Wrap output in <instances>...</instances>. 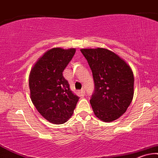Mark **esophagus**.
Returning <instances> with one entry per match:
<instances>
[{"label": "esophagus", "instance_id": "obj_1", "mask_svg": "<svg viewBox=\"0 0 158 158\" xmlns=\"http://www.w3.org/2000/svg\"><path fill=\"white\" fill-rule=\"evenodd\" d=\"M79 92H80V93L82 94V95H85V89H81V90L79 91Z\"/></svg>", "mask_w": 158, "mask_h": 158}]
</instances>
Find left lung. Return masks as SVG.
Here are the masks:
<instances>
[{
	"instance_id": "obj_1",
	"label": "left lung",
	"mask_w": 158,
	"mask_h": 158,
	"mask_svg": "<svg viewBox=\"0 0 158 158\" xmlns=\"http://www.w3.org/2000/svg\"><path fill=\"white\" fill-rule=\"evenodd\" d=\"M93 72L95 93L90 104L101 121L110 123L120 117L131 104L134 93V77L130 65L104 48L81 49Z\"/></svg>"
}]
</instances>
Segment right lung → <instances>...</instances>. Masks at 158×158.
<instances>
[{
  "label": "right lung",
  "instance_id": "right-lung-1",
  "mask_svg": "<svg viewBox=\"0 0 158 158\" xmlns=\"http://www.w3.org/2000/svg\"><path fill=\"white\" fill-rule=\"evenodd\" d=\"M76 49L53 48L44 54L29 75L31 98L44 118L51 123L63 124L72 116L79 98L70 89L63 72Z\"/></svg>",
  "mask_w": 158,
  "mask_h": 158
}]
</instances>
